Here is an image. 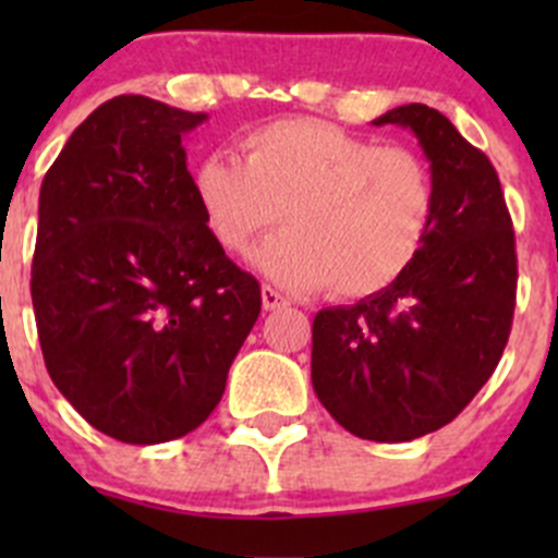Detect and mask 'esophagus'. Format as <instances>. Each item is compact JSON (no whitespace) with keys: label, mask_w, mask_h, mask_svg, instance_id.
Wrapping results in <instances>:
<instances>
[{"label":"esophagus","mask_w":558,"mask_h":558,"mask_svg":"<svg viewBox=\"0 0 558 558\" xmlns=\"http://www.w3.org/2000/svg\"><path fill=\"white\" fill-rule=\"evenodd\" d=\"M262 305H264V311H280V307L289 305V300H286V296L280 294V291H275V289H269V286H264V289H262Z\"/></svg>","instance_id":"esophagus-1"}]
</instances>
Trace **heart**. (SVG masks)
<instances>
[{
	"instance_id": "b5f03b06",
	"label": "heart",
	"mask_w": 558,
	"mask_h": 558,
	"mask_svg": "<svg viewBox=\"0 0 558 558\" xmlns=\"http://www.w3.org/2000/svg\"><path fill=\"white\" fill-rule=\"evenodd\" d=\"M243 159L207 154L194 196L210 238L245 256L275 223L289 232L258 251L256 267L294 291L359 300L397 283L435 221V180L418 154L384 148L315 118L251 129Z\"/></svg>"
}]
</instances>
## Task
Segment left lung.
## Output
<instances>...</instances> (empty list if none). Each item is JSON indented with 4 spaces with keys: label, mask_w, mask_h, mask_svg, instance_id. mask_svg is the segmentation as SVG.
I'll return each mask as SVG.
<instances>
[{
    "label": "left lung",
    "mask_w": 558,
    "mask_h": 558,
    "mask_svg": "<svg viewBox=\"0 0 558 558\" xmlns=\"http://www.w3.org/2000/svg\"><path fill=\"white\" fill-rule=\"evenodd\" d=\"M373 123L415 134L435 180V221L397 283L315 315L311 378L351 435L408 442L451 424L492 378L513 324L519 267L486 154L435 107H393Z\"/></svg>",
    "instance_id": "left-lung-1"
}]
</instances>
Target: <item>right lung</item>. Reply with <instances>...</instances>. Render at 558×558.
Wrapping results in <instances>:
<instances>
[{"instance_id": "obj_1", "label": "right lung", "mask_w": 558, "mask_h": 558, "mask_svg": "<svg viewBox=\"0 0 558 558\" xmlns=\"http://www.w3.org/2000/svg\"><path fill=\"white\" fill-rule=\"evenodd\" d=\"M207 121L123 94L72 132L39 189L32 305L50 380L105 435L194 432L262 313L210 238L183 140Z\"/></svg>"}]
</instances>
